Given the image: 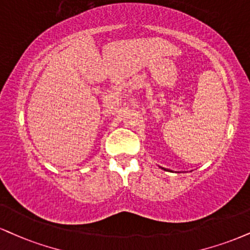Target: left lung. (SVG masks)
<instances>
[{"label": "left lung", "instance_id": "1", "mask_svg": "<svg viewBox=\"0 0 250 250\" xmlns=\"http://www.w3.org/2000/svg\"><path fill=\"white\" fill-rule=\"evenodd\" d=\"M162 169H164V167H162ZM164 170H167V169H164Z\"/></svg>", "mask_w": 250, "mask_h": 250}]
</instances>
